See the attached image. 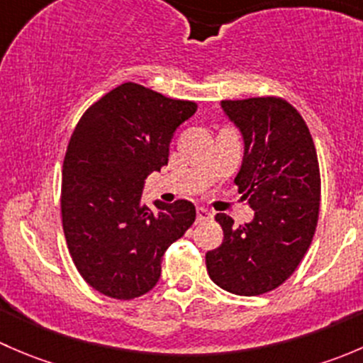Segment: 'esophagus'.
Wrapping results in <instances>:
<instances>
[{"instance_id": "obj_1", "label": "esophagus", "mask_w": 363, "mask_h": 363, "mask_svg": "<svg viewBox=\"0 0 363 363\" xmlns=\"http://www.w3.org/2000/svg\"><path fill=\"white\" fill-rule=\"evenodd\" d=\"M212 214L207 211V208L203 207H199L196 208V221H207V219H211Z\"/></svg>"}]
</instances>
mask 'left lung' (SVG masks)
Masks as SVG:
<instances>
[{"mask_svg": "<svg viewBox=\"0 0 363 363\" xmlns=\"http://www.w3.org/2000/svg\"><path fill=\"white\" fill-rule=\"evenodd\" d=\"M244 135V161L235 177L255 211L246 225L216 214L223 242L205 255L207 274L240 296L269 294L284 283L313 242L320 216L321 177L306 121L279 96L223 100Z\"/></svg>", "mask_w": 363, "mask_h": 363, "instance_id": "left-lung-1", "label": "left lung"}]
</instances>
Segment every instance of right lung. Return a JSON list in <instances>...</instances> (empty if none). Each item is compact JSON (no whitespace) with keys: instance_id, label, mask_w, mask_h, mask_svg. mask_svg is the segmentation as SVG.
<instances>
[{"instance_id":"obj_1","label":"right lung","mask_w":363,"mask_h":363,"mask_svg":"<svg viewBox=\"0 0 363 363\" xmlns=\"http://www.w3.org/2000/svg\"><path fill=\"white\" fill-rule=\"evenodd\" d=\"M195 101L124 82L94 101L69 137L61 179L68 252L98 294L133 300L156 286L161 258L196 218L188 200L142 202L144 181L168 164V145Z\"/></svg>"}]
</instances>
